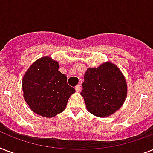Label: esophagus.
I'll return each instance as SVG.
<instances>
[{
  "mask_svg": "<svg viewBox=\"0 0 153 153\" xmlns=\"http://www.w3.org/2000/svg\"><path fill=\"white\" fill-rule=\"evenodd\" d=\"M74 88H75V91H76L77 92H79V91H80V90H81V86H80V85H77Z\"/></svg>",
  "mask_w": 153,
  "mask_h": 153,
  "instance_id": "esophagus-1",
  "label": "esophagus"
}]
</instances>
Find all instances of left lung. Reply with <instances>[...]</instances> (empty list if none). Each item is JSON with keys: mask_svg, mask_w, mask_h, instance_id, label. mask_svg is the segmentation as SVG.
Returning a JSON list of instances; mask_svg holds the SVG:
<instances>
[{"mask_svg": "<svg viewBox=\"0 0 153 153\" xmlns=\"http://www.w3.org/2000/svg\"><path fill=\"white\" fill-rule=\"evenodd\" d=\"M81 94L90 113L105 117L120 109L126 100V79L118 67L109 62L88 68Z\"/></svg>", "mask_w": 153, "mask_h": 153, "instance_id": "left-lung-1", "label": "left lung"}]
</instances>
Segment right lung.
<instances>
[{
	"label": "right lung",
	"instance_id": "obj_1",
	"mask_svg": "<svg viewBox=\"0 0 153 153\" xmlns=\"http://www.w3.org/2000/svg\"><path fill=\"white\" fill-rule=\"evenodd\" d=\"M50 57L36 60L24 75V98L30 109L45 117H53L66 108L70 96L75 92Z\"/></svg>",
	"mask_w": 153,
	"mask_h": 153
}]
</instances>
